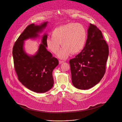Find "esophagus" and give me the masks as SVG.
Masks as SVG:
<instances>
[{"label": "esophagus", "instance_id": "1", "mask_svg": "<svg viewBox=\"0 0 122 122\" xmlns=\"http://www.w3.org/2000/svg\"><path fill=\"white\" fill-rule=\"evenodd\" d=\"M64 61H59V64H62V63H63Z\"/></svg>", "mask_w": 122, "mask_h": 122}]
</instances>
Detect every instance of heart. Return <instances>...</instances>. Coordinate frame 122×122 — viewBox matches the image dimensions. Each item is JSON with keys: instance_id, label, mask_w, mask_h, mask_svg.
I'll return each instance as SVG.
<instances>
[{"instance_id": "heart-1", "label": "heart", "mask_w": 122, "mask_h": 122, "mask_svg": "<svg viewBox=\"0 0 122 122\" xmlns=\"http://www.w3.org/2000/svg\"><path fill=\"white\" fill-rule=\"evenodd\" d=\"M51 36L52 37H48L46 40L47 48L56 54L61 44L63 47L58 53V56L65 59L71 52L76 54L84 49L87 40V31L82 24L71 22L55 28Z\"/></svg>"}]
</instances>
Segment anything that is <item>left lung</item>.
Returning a JSON list of instances; mask_svg holds the SVG:
<instances>
[{
	"label": "left lung",
	"instance_id": "left-lung-1",
	"mask_svg": "<svg viewBox=\"0 0 122 122\" xmlns=\"http://www.w3.org/2000/svg\"><path fill=\"white\" fill-rule=\"evenodd\" d=\"M109 53L108 46L102 31L90 24L87 39L83 50L70 60L73 85L87 90L98 84L104 75Z\"/></svg>",
	"mask_w": 122,
	"mask_h": 122
}]
</instances>
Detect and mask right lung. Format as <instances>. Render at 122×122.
<instances>
[{
  "instance_id": "1",
  "label": "right lung",
  "mask_w": 122,
  "mask_h": 122,
  "mask_svg": "<svg viewBox=\"0 0 122 122\" xmlns=\"http://www.w3.org/2000/svg\"><path fill=\"white\" fill-rule=\"evenodd\" d=\"M44 22L39 25L34 23L28 26L15 42L13 49L15 70L21 84L29 90L37 93H44L52 88L54 81L52 71L58 65V59L46 49L47 35L43 36L37 52L29 55L25 52V40L39 36L47 25Z\"/></svg>"
}]
</instances>
